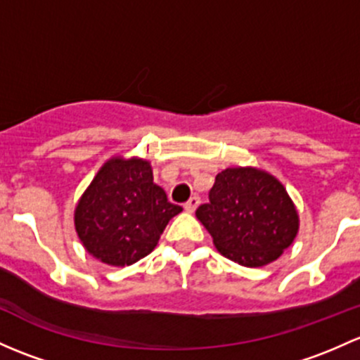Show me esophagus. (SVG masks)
<instances>
[{"label": "esophagus", "mask_w": 360, "mask_h": 360, "mask_svg": "<svg viewBox=\"0 0 360 360\" xmlns=\"http://www.w3.org/2000/svg\"><path fill=\"white\" fill-rule=\"evenodd\" d=\"M198 205H200V196L193 195L191 198L186 202V205H184V209H186V212H190V214H193V212L198 209Z\"/></svg>", "instance_id": "1"}]
</instances>
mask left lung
Segmentation results:
<instances>
[{
  "label": "left lung",
  "instance_id": "left-lung-1",
  "mask_svg": "<svg viewBox=\"0 0 360 360\" xmlns=\"http://www.w3.org/2000/svg\"><path fill=\"white\" fill-rule=\"evenodd\" d=\"M210 202L196 210L219 253L245 267H264L291 247L300 217L281 181L257 167L215 176Z\"/></svg>",
  "mask_w": 360,
  "mask_h": 360
}]
</instances>
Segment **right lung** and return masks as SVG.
I'll use <instances>...</instances> for the list:
<instances>
[{
  "instance_id": "obj_1",
  "label": "right lung",
  "mask_w": 360,
  "mask_h": 360,
  "mask_svg": "<svg viewBox=\"0 0 360 360\" xmlns=\"http://www.w3.org/2000/svg\"><path fill=\"white\" fill-rule=\"evenodd\" d=\"M181 210L153 183L148 160L115 155L75 203L74 226L91 257L124 267L153 252L165 226Z\"/></svg>"
}]
</instances>
